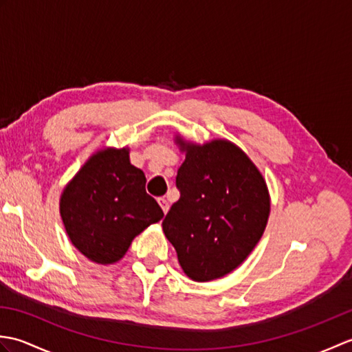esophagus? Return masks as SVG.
<instances>
[{
    "mask_svg": "<svg viewBox=\"0 0 352 352\" xmlns=\"http://www.w3.org/2000/svg\"><path fill=\"white\" fill-rule=\"evenodd\" d=\"M159 204H160V207H162L163 213L166 214V213H168V210H169V203H168V199H164V198H159Z\"/></svg>",
    "mask_w": 352,
    "mask_h": 352,
    "instance_id": "obj_1",
    "label": "esophagus"
}]
</instances>
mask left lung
<instances>
[{
    "mask_svg": "<svg viewBox=\"0 0 352 352\" xmlns=\"http://www.w3.org/2000/svg\"><path fill=\"white\" fill-rule=\"evenodd\" d=\"M186 154L177 174L180 199L163 219V233L193 281H212L242 265L265 233L271 213L266 180L233 142L199 145L175 134Z\"/></svg>",
    "mask_w": 352,
    "mask_h": 352,
    "instance_id": "1",
    "label": "left lung"
}]
</instances>
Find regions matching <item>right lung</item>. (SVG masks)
Segmentation results:
<instances>
[{
    "label": "right lung",
    "instance_id": "right-lung-1",
    "mask_svg": "<svg viewBox=\"0 0 352 352\" xmlns=\"http://www.w3.org/2000/svg\"><path fill=\"white\" fill-rule=\"evenodd\" d=\"M144 170L130 163V148L94 153L60 195V216L72 245L98 265H113L133 239L163 218L145 190Z\"/></svg>",
    "mask_w": 352,
    "mask_h": 352
}]
</instances>
